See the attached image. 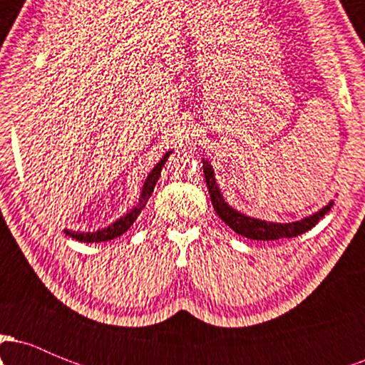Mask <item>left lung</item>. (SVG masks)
<instances>
[{
    "label": "left lung",
    "mask_w": 365,
    "mask_h": 365,
    "mask_svg": "<svg viewBox=\"0 0 365 365\" xmlns=\"http://www.w3.org/2000/svg\"><path fill=\"white\" fill-rule=\"evenodd\" d=\"M204 177H206V183L209 188V195H211L212 207L217 212V216L225 221L233 232H237L238 235L250 238V240H278V238H292L297 235H302V233L309 232L312 226H316L321 221V217H324L326 212L329 211L333 202H329L328 206L322 207L316 215L304 217L300 221H293V223H267V221L255 220V217H249L242 212L235 211L233 207H230L225 202V199L220 194V188L216 185L215 180V171H212L209 163H204Z\"/></svg>",
    "instance_id": "left-lung-1"
}]
</instances>
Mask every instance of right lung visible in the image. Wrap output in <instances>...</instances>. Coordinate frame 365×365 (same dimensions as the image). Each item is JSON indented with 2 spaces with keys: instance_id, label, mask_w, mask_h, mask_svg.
Returning <instances> with one entry per match:
<instances>
[{
  "instance_id": "add662e5",
  "label": "right lung",
  "mask_w": 365,
  "mask_h": 365,
  "mask_svg": "<svg viewBox=\"0 0 365 365\" xmlns=\"http://www.w3.org/2000/svg\"><path fill=\"white\" fill-rule=\"evenodd\" d=\"M170 154L171 153H166V156L163 158L156 166H154L153 171H150L148 180H145V182H144V188H142L139 204H137V206L133 207L132 211L128 212V215H125L123 217H120V220L116 221V223L110 225V226H108V228H104V230H99V232L81 233V232H68V230H65L66 235L75 238V240H78V242H87V244H89V242H106V240H111V238H115V237L123 235V233L127 232L130 226L133 225V221L137 220V216L140 215V211H142V209H144L145 204H148V199L150 197V194H153L154 187H156V182H158L159 175H161V170H163V166H165V163L168 161Z\"/></svg>"
}]
</instances>
